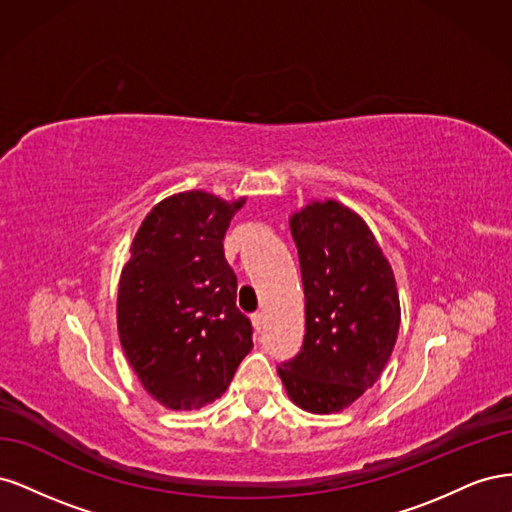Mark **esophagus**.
<instances>
[{
    "instance_id": "esophagus-1",
    "label": "esophagus",
    "mask_w": 512,
    "mask_h": 512,
    "mask_svg": "<svg viewBox=\"0 0 512 512\" xmlns=\"http://www.w3.org/2000/svg\"><path fill=\"white\" fill-rule=\"evenodd\" d=\"M252 324H254L256 333H260V331H262V324H265V314H262V312L252 314Z\"/></svg>"
}]
</instances>
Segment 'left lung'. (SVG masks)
Segmentation results:
<instances>
[{"label": "left lung", "instance_id": "obj_1", "mask_svg": "<svg viewBox=\"0 0 512 512\" xmlns=\"http://www.w3.org/2000/svg\"><path fill=\"white\" fill-rule=\"evenodd\" d=\"M290 232L305 292V337L277 374L294 404L331 414L380 378L395 348V275L367 224L335 200L294 213Z\"/></svg>", "mask_w": 512, "mask_h": 512}]
</instances>
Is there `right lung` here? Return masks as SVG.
Wrapping results in <instances>:
<instances>
[{"instance_id": "obj_1", "label": "right lung", "mask_w": 512, "mask_h": 512, "mask_svg": "<svg viewBox=\"0 0 512 512\" xmlns=\"http://www.w3.org/2000/svg\"><path fill=\"white\" fill-rule=\"evenodd\" d=\"M245 200L175 194L138 228L121 271L117 329L145 391L170 410L218 399L252 350V322L237 307L224 235Z\"/></svg>"}]
</instances>
